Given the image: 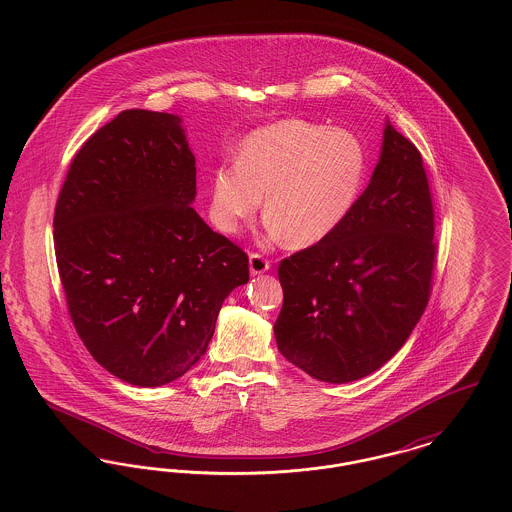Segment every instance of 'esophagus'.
<instances>
[{
	"label": "esophagus",
	"mask_w": 512,
	"mask_h": 512,
	"mask_svg": "<svg viewBox=\"0 0 512 512\" xmlns=\"http://www.w3.org/2000/svg\"><path fill=\"white\" fill-rule=\"evenodd\" d=\"M268 268H270V261H268L265 255L255 253V251L249 255V270H251V274H263V272H267Z\"/></svg>",
	"instance_id": "1"
}]
</instances>
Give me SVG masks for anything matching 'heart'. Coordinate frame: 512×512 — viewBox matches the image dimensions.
<instances>
[{"instance_id": "b5f03b06", "label": "heart", "mask_w": 512, "mask_h": 512, "mask_svg": "<svg viewBox=\"0 0 512 512\" xmlns=\"http://www.w3.org/2000/svg\"><path fill=\"white\" fill-rule=\"evenodd\" d=\"M365 169V147L355 134L318 122H274L245 138L238 161L215 167L211 217L232 234L265 195L270 234L290 247H309L349 215Z\"/></svg>"}]
</instances>
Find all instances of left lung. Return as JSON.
<instances>
[{
	"instance_id": "left-lung-1",
	"label": "left lung",
	"mask_w": 512,
	"mask_h": 512,
	"mask_svg": "<svg viewBox=\"0 0 512 512\" xmlns=\"http://www.w3.org/2000/svg\"><path fill=\"white\" fill-rule=\"evenodd\" d=\"M434 230L422 155L388 122L380 161L349 215L328 238L278 265V351L332 384L388 363L430 301Z\"/></svg>"
}]
</instances>
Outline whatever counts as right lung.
I'll return each instance as SVG.
<instances>
[{"label":"right lung","mask_w":512,"mask_h":512,"mask_svg":"<svg viewBox=\"0 0 512 512\" xmlns=\"http://www.w3.org/2000/svg\"><path fill=\"white\" fill-rule=\"evenodd\" d=\"M180 119L126 109L71 161L53 215L59 278L90 355L132 386H165L205 355L222 301L249 280L240 245L190 205Z\"/></svg>","instance_id":"right-lung-1"}]
</instances>
